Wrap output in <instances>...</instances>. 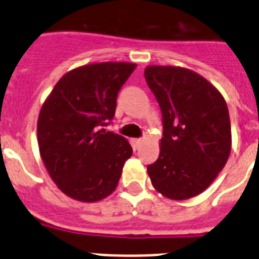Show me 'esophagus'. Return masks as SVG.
I'll return each mask as SVG.
<instances>
[{"label":"esophagus","instance_id":"1","mask_svg":"<svg viewBox=\"0 0 259 259\" xmlns=\"http://www.w3.org/2000/svg\"><path fill=\"white\" fill-rule=\"evenodd\" d=\"M132 145H134L135 149H139V148L143 145V140H141V139H134V140H132Z\"/></svg>","mask_w":259,"mask_h":259}]
</instances>
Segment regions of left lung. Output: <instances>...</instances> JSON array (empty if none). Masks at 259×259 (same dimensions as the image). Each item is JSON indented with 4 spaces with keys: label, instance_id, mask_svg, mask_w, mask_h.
<instances>
[{
    "label": "left lung",
    "instance_id": "left-lung-1",
    "mask_svg": "<svg viewBox=\"0 0 259 259\" xmlns=\"http://www.w3.org/2000/svg\"><path fill=\"white\" fill-rule=\"evenodd\" d=\"M146 83L163 118L159 157L148 166L155 191L175 201L202 193L223 170L232 146L226 100L189 68L148 66Z\"/></svg>",
    "mask_w": 259,
    "mask_h": 259
}]
</instances>
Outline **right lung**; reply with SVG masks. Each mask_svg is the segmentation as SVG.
Masks as SVG:
<instances>
[{
    "instance_id": "right-lung-1",
    "label": "right lung",
    "mask_w": 259,
    "mask_h": 259,
    "mask_svg": "<svg viewBox=\"0 0 259 259\" xmlns=\"http://www.w3.org/2000/svg\"><path fill=\"white\" fill-rule=\"evenodd\" d=\"M135 68L128 62L80 66L58 80L41 106V159L68 197L97 202L115 191L132 146L101 127L114 118L116 96Z\"/></svg>"
}]
</instances>
